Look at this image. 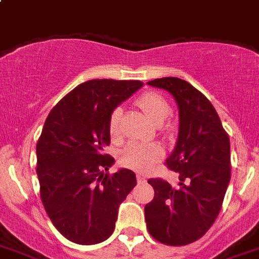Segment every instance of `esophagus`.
Segmentation results:
<instances>
[{"label":"esophagus","instance_id":"esophagus-1","mask_svg":"<svg viewBox=\"0 0 259 259\" xmlns=\"http://www.w3.org/2000/svg\"><path fill=\"white\" fill-rule=\"evenodd\" d=\"M137 181H138L139 185H144V183L147 182V179H146V177L142 176V174H138V176H137Z\"/></svg>","mask_w":259,"mask_h":259}]
</instances>
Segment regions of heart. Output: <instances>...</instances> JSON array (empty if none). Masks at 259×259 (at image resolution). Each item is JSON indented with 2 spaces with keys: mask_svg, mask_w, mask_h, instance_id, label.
<instances>
[{
  "mask_svg": "<svg viewBox=\"0 0 259 259\" xmlns=\"http://www.w3.org/2000/svg\"><path fill=\"white\" fill-rule=\"evenodd\" d=\"M138 106L143 111L146 117L153 124H162L170 115V106L164 98L156 93H147L142 95L138 101ZM122 109L116 108L109 117V133L115 141L121 139L120 120ZM164 155V151L156 143H132L122 151L121 162L132 169L146 171L151 169L156 161Z\"/></svg>",
  "mask_w": 259,
  "mask_h": 259,
  "instance_id": "1",
  "label": "heart"
}]
</instances>
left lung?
Segmentation results:
<instances>
[{
    "label": "left lung",
    "instance_id": "1",
    "mask_svg": "<svg viewBox=\"0 0 259 259\" xmlns=\"http://www.w3.org/2000/svg\"><path fill=\"white\" fill-rule=\"evenodd\" d=\"M148 85L171 94L178 106V138L167 166L179 186L148 179L155 197L144 208L148 232L166 245H187L204 236L220 214L230 178V138L204 94L187 81L162 77Z\"/></svg>",
    "mask_w": 259,
    "mask_h": 259
}]
</instances>
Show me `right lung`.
Wrapping results in <instances>:
<instances>
[{
  "instance_id": "right-lung-1",
  "label": "right lung",
  "mask_w": 259,
  "mask_h": 259,
  "mask_svg": "<svg viewBox=\"0 0 259 259\" xmlns=\"http://www.w3.org/2000/svg\"><path fill=\"white\" fill-rule=\"evenodd\" d=\"M142 81L90 80L51 109L37 142V177L49 218L69 241L99 244L115 230L120 204L137 186L134 171L104 170L111 143L109 117L138 92Z\"/></svg>"
}]
</instances>
